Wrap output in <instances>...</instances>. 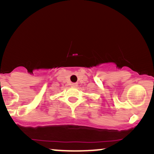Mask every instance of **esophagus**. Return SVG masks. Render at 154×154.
<instances>
[{
  "label": "esophagus",
  "instance_id": "esophagus-1",
  "mask_svg": "<svg viewBox=\"0 0 154 154\" xmlns=\"http://www.w3.org/2000/svg\"><path fill=\"white\" fill-rule=\"evenodd\" d=\"M77 86H78V85H77V83H71V87H77Z\"/></svg>",
  "mask_w": 154,
  "mask_h": 154
}]
</instances>
